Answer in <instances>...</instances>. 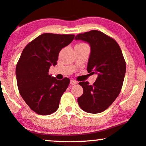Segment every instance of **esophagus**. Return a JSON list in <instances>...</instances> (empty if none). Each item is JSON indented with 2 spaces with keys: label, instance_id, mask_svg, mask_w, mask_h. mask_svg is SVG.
<instances>
[{
  "label": "esophagus",
  "instance_id": "34e87169",
  "mask_svg": "<svg viewBox=\"0 0 146 146\" xmlns=\"http://www.w3.org/2000/svg\"><path fill=\"white\" fill-rule=\"evenodd\" d=\"M76 84H77V81H76L75 80H71V85H75Z\"/></svg>",
  "mask_w": 146,
  "mask_h": 146
}]
</instances>
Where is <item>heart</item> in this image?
Wrapping results in <instances>:
<instances>
[{"label": "heart", "instance_id": "heart-1", "mask_svg": "<svg viewBox=\"0 0 146 146\" xmlns=\"http://www.w3.org/2000/svg\"><path fill=\"white\" fill-rule=\"evenodd\" d=\"M81 44H84V43H81Z\"/></svg>", "mask_w": 146, "mask_h": 146}]
</instances>
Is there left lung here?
I'll return each instance as SVG.
<instances>
[{
  "mask_svg": "<svg viewBox=\"0 0 146 146\" xmlns=\"http://www.w3.org/2000/svg\"><path fill=\"white\" fill-rule=\"evenodd\" d=\"M75 40L90 44L91 52L87 71L98 75L93 85L87 81L78 83L82 87L83 94L78 98V103L86 112H102L112 105L121 92L126 71L121 50L114 39L95 30L78 34Z\"/></svg>",
  "mask_w": 146,
  "mask_h": 146,
  "instance_id": "1",
  "label": "left lung"
}]
</instances>
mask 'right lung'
I'll list each match as a JSON object with an SVG mask.
<instances>
[{
    "label": "right lung",
    "mask_w": 146,
    "mask_h": 146,
    "mask_svg": "<svg viewBox=\"0 0 146 146\" xmlns=\"http://www.w3.org/2000/svg\"><path fill=\"white\" fill-rule=\"evenodd\" d=\"M74 37L73 34L45 33L23 50L15 70L18 89L25 103L38 114H52L59 107L70 80L66 77L57 80L48 74V70L57 64L60 51Z\"/></svg>",
    "instance_id": "1"
}]
</instances>
